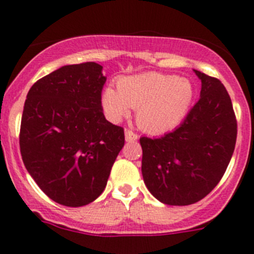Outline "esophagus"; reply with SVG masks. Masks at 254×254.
Segmentation results:
<instances>
[{"mask_svg": "<svg viewBox=\"0 0 254 254\" xmlns=\"http://www.w3.org/2000/svg\"><path fill=\"white\" fill-rule=\"evenodd\" d=\"M125 137H126V141H127V142H133V141H136L137 140V134L134 133L133 131H132V129H126L125 131Z\"/></svg>", "mask_w": 254, "mask_h": 254, "instance_id": "esophagus-1", "label": "esophagus"}]
</instances>
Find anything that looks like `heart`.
I'll use <instances>...</instances> for the list:
<instances>
[{
    "label": "heart",
    "instance_id": "b5f03b06",
    "mask_svg": "<svg viewBox=\"0 0 254 254\" xmlns=\"http://www.w3.org/2000/svg\"><path fill=\"white\" fill-rule=\"evenodd\" d=\"M118 91L107 87L102 105L113 122L137 109L136 120L141 128L151 133L173 129L187 114L193 98V87L186 78L163 73H141L121 78Z\"/></svg>",
    "mask_w": 254,
    "mask_h": 254
}]
</instances>
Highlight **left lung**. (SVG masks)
I'll list each match as a JSON object with an SVG mask.
<instances>
[{
  "instance_id": "1",
  "label": "left lung",
  "mask_w": 254,
  "mask_h": 254,
  "mask_svg": "<svg viewBox=\"0 0 254 254\" xmlns=\"http://www.w3.org/2000/svg\"><path fill=\"white\" fill-rule=\"evenodd\" d=\"M194 73L201 94L183 123L159 138H140L143 182L165 205H192L207 196L234 152L237 120L225 86L197 69Z\"/></svg>"
}]
</instances>
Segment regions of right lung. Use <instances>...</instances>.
Listing matches in <instances>:
<instances>
[{"instance_id":"1","label":"right lung","mask_w":254,"mask_h":254,"mask_svg":"<svg viewBox=\"0 0 254 254\" xmlns=\"http://www.w3.org/2000/svg\"><path fill=\"white\" fill-rule=\"evenodd\" d=\"M95 62L68 64L38 80L26 95L20 151L26 170L60 205L80 207L103 193L125 145L122 127L105 120L107 77Z\"/></svg>"}]
</instances>
